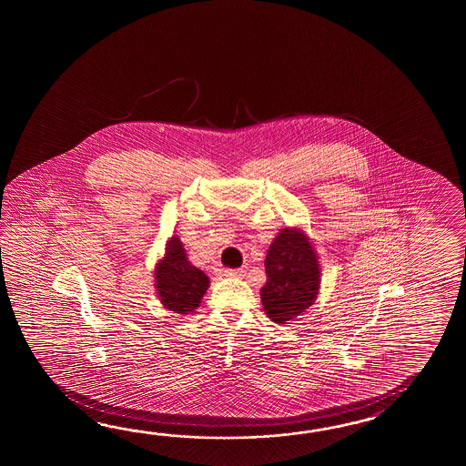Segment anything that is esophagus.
Wrapping results in <instances>:
<instances>
[{"label": "esophagus", "instance_id": "34e87169", "mask_svg": "<svg viewBox=\"0 0 466 466\" xmlns=\"http://www.w3.org/2000/svg\"><path fill=\"white\" fill-rule=\"evenodd\" d=\"M225 275L231 278L245 277V269H225Z\"/></svg>", "mask_w": 466, "mask_h": 466}]
</instances>
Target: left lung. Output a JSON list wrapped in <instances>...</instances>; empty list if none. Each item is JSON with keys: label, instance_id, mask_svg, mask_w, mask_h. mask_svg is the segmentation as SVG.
I'll return each instance as SVG.
<instances>
[{"label": "left lung", "instance_id": "left-lung-1", "mask_svg": "<svg viewBox=\"0 0 466 466\" xmlns=\"http://www.w3.org/2000/svg\"><path fill=\"white\" fill-rule=\"evenodd\" d=\"M265 268L268 279L259 297L271 321L285 325L315 303L321 269L313 243L303 229H279L268 248Z\"/></svg>", "mask_w": 466, "mask_h": 466}]
</instances>
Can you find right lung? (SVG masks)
I'll return each mask as SVG.
<instances>
[{"mask_svg": "<svg viewBox=\"0 0 466 466\" xmlns=\"http://www.w3.org/2000/svg\"><path fill=\"white\" fill-rule=\"evenodd\" d=\"M155 287L161 305L181 317L191 315L208 289L209 278L189 263L178 235L167 241L165 255L155 267Z\"/></svg>", "mask_w": 466, "mask_h": 466, "instance_id": "1", "label": "right lung"}]
</instances>
